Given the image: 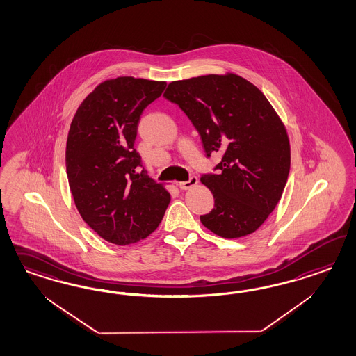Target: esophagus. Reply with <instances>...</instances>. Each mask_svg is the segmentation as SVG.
<instances>
[{"instance_id": "1", "label": "esophagus", "mask_w": 356, "mask_h": 356, "mask_svg": "<svg viewBox=\"0 0 356 356\" xmlns=\"http://www.w3.org/2000/svg\"><path fill=\"white\" fill-rule=\"evenodd\" d=\"M197 184H198V179H197V176H191L188 181H181V183L179 184V186H180V189L186 191V189L193 188V186H195Z\"/></svg>"}]
</instances>
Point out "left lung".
I'll return each mask as SVG.
<instances>
[{
	"label": "left lung",
	"mask_w": 356,
	"mask_h": 356,
	"mask_svg": "<svg viewBox=\"0 0 356 356\" xmlns=\"http://www.w3.org/2000/svg\"><path fill=\"white\" fill-rule=\"evenodd\" d=\"M163 97L192 121L207 156L222 154L218 173L201 176L214 195L202 225L225 238L253 234L280 202L290 172V140L275 109L234 73L173 81Z\"/></svg>",
	"instance_id": "1"
}]
</instances>
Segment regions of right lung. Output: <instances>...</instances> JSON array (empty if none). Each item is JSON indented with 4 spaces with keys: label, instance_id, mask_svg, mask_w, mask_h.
<instances>
[{
    "label": "right lung",
    "instance_id": "right-lung-1",
    "mask_svg": "<svg viewBox=\"0 0 356 356\" xmlns=\"http://www.w3.org/2000/svg\"><path fill=\"white\" fill-rule=\"evenodd\" d=\"M163 81L107 79L81 103L66 140V173L82 219L97 235L129 245L162 222L171 195L142 168L134 149L143 109L162 95Z\"/></svg>",
    "mask_w": 356,
    "mask_h": 356
}]
</instances>
